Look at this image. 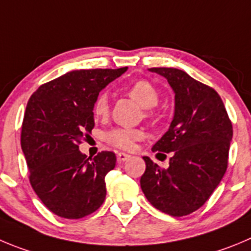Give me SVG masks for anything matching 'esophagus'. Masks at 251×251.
Instances as JSON below:
<instances>
[{"label":"esophagus","instance_id":"esophagus-1","mask_svg":"<svg viewBox=\"0 0 251 251\" xmlns=\"http://www.w3.org/2000/svg\"><path fill=\"white\" fill-rule=\"evenodd\" d=\"M128 158H130V154L124 153V152H119V153H118V161L120 163L125 162V161H127Z\"/></svg>","mask_w":251,"mask_h":251}]
</instances>
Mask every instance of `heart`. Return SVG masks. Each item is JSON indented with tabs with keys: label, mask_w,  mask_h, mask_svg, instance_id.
<instances>
[{
	"label": "heart",
	"mask_w": 251,
	"mask_h": 251,
	"mask_svg": "<svg viewBox=\"0 0 251 251\" xmlns=\"http://www.w3.org/2000/svg\"><path fill=\"white\" fill-rule=\"evenodd\" d=\"M127 95L139 102L142 107H146L147 115H152V109L160 100L158 91L151 83L146 80H137L131 84L127 89ZM110 104L106 94H100L93 104V114L95 118L104 119L109 115ZM142 137V132L135 128L116 127L105 133V141L111 146L121 150H131L137 140Z\"/></svg>",
	"instance_id": "1"
}]
</instances>
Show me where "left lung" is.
I'll list each match as a JSON object with an SVG mask.
<instances>
[{
    "instance_id": "8db88e82",
    "label": "left lung",
    "mask_w": 251,
    "mask_h": 251,
    "mask_svg": "<svg viewBox=\"0 0 251 251\" xmlns=\"http://www.w3.org/2000/svg\"><path fill=\"white\" fill-rule=\"evenodd\" d=\"M175 91V116L152 151L170 153L161 168L145 156L140 183L147 201L172 217L200 209L221 183L228 167L233 126L217 91L176 68H151ZM157 153V154H158Z\"/></svg>"
}]
</instances>
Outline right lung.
<instances>
[{
    "mask_svg": "<svg viewBox=\"0 0 251 251\" xmlns=\"http://www.w3.org/2000/svg\"><path fill=\"white\" fill-rule=\"evenodd\" d=\"M126 70H73L39 86L28 100L21 147L30 186L59 217L84 218L104 203L105 176L114 170L116 156L102 151L86 157L79 145L94 127L93 104L99 93Z\"/></svg>",
    "mask_w": 251,
    "mask_h": 251,
    "instance_id": "right-lung-1",
    "label": "right lung"
}]
</instances>
